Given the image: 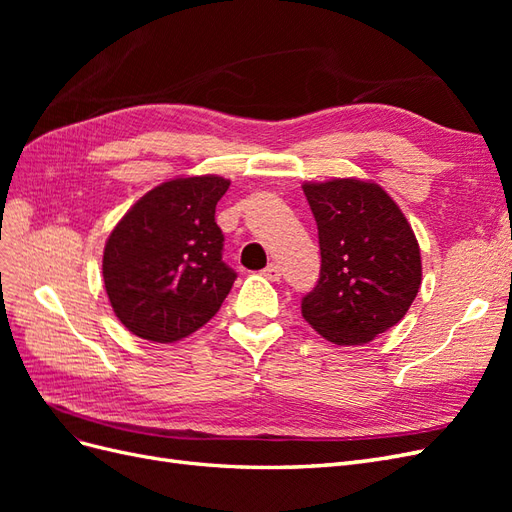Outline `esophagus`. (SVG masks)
I'll use <instances>...</instances> for the list:
<instances>
[{"label":"esophagus","mask_w":512,"mask_h":512,"mask_svg":"<svg viewBox=\"0 0 512 512\" xmlns=\"http://www.w3.org/2000/svg\"><path fill=\"white\" fill-rule=\"evenodd\" d=\"M262 275H265L267 280H271V282H280L282 280V269H280V265L271 262V265L265 271H262Z\"/></svg>","instance_id":"esophagus-1"}]
</instances>
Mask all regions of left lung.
<instances>
[{
    "label": "left lung",
    "mask_w": 512,
    "mask_h": 512,
    "mask_svg": "<svg viewBox=\"0 0 512 512\" xmlns=\"http://www.w3.org/2000/svg\"><path fill=\"white\" fill-rule=\"evenodd\" d=\"M318 226L320 277L301 314L337 346H361L406 316L421 288L414 232L380 185L359 179L305 183Z\"/></svg>",
    "instance_id": "left-lung-1"
}]
</instances>
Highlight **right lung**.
Instances as JSON below:
<instances>
[{
    "label": "right lung",
    "mask_w": 512,
    "mask_h": 512,
    "mask_svg": "<svg viewBox=\"0 0 512 512\" xmlns=\"http://www.w3.org/2000/svg\"><path fill=\"white\" fill-rule=\"evenodd\" d=\"M228 185L218 175L170 179L113 228L102 258L104 288L130 333L170 344L218 314L237 280L222 260L224 235L215 224Z\"/></svg>",
    "instance_id": "add662e5"
}]
</instances>
